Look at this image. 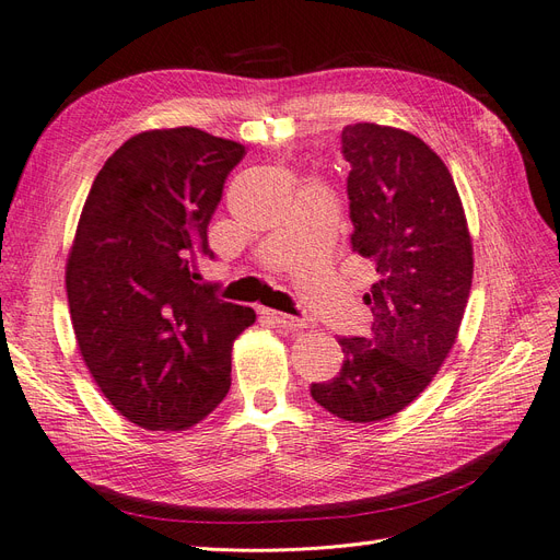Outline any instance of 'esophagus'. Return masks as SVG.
Wrapping results in <instances>:
<instances>
[{
  "instance_id": "34e87169",
  "label": "esophagus",
  "mask_w": 560,
  "mask_h": 560,
  "mask_svg": "<svg viewBox=\"0 0 560 560\" xmlns=\"http://www.w3.org/2000/svg\"><path fill=\"white\" fill-rule=\"evenodd\" d=\"M261 315H266L268 319H273L276 325H278V327H282V329L301 331L303 327H306V322H303V319L292 317V315H284V313H278V311H268V308H264V311H261Z\"/></svg>"
}]
</instances>
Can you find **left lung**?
Listing matches in <instances>:
<instances>
[{"label":"left lung","mask_w":560,"mask_h":560,"mask_svg":"<svg viewBox=\"0 0 560 560\" xmlns=\"http://www.w3.org/2000/svg\"><path fill=\"white\" fill-rule=\"evenodd\" d=\"M350 163L352 249L376 264L364 294L369 338H338V376L313 383V399L350 422H378L406 409L457 338L474 257L463 200L446 163L416 135L352 124L341 132Z\"/></svg>","instance_id":"obj_1"}]
</instances>
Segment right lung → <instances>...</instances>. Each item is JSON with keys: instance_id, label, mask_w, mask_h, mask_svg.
<instances>
[{"instance_id": "1", "label": "right lung", "mask_w": 560, "mask_h": 560, "mask_svg": "<svg viewBox=\"0 0 560 560\" xmlns=\"http://www.w3.org/2000/svg\"><path fill=\"white\" fill-rule=\"evenodd\" d=\"M245 147L191 126L144 130L97 173L65 266L83 362L144 430H189L231 387V348L252 308L200 284L208 224Z\"/></svg>"}]
</instances>
